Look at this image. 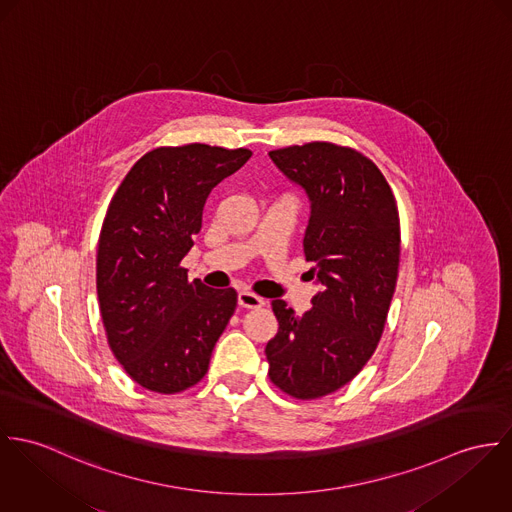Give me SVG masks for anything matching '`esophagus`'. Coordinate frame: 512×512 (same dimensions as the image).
<instances>
[{"instance_id":"34e87169","label":"esophagus","mask_w":512,"mask_h":512,"mask_svg":"<svg viewBox=\"0 0 512 512\" xmlns=\"http://www.w3.org/2000/svg\"><path fill=\"white\" fill-rule=\"evenodd\" d=\"M237 298H239L241 308H261V306H265V300L261 296H257L255 292H249V290H241Z\"/></svg>"}]
</instances>
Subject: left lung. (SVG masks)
Instances as JSON below:
<instances>
[{
	"label": "left lung",
	"instance_id": "8db88e82",
	"mask_svg": "<svg viewBox=\"0 0 512 512\" xmlns=\"http://www.w3.org/2000/svg\"><path fill=\"white\" fill-rule=\"evenodd\" d=\"M269 155L312 202L302 245L310 277L322 283L302 316L273 300L279 334L265 349L269 377L288 397L314 400L347 385L383 336L400 261L397 200L377 165L351 147L312 141Z\"/></svg>",
	"mask_w": 512,
	"mask_h": 512
}]
</instances>
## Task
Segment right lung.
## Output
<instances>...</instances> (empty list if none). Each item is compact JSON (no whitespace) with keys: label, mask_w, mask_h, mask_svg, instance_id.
<instances>
[{"label":"right lung","mask_w":512,"mask_h":512,"mask_svg":"<svg viewBox=\"0 0 512 512\" xmlns=\"http://www.w3.org/2000/svg\"><path fill=\"white\" fill-rule=\"evenodd\" d=\"M249 157L243 147H157L115 190L98 239L96 288L110 349L143 389L176 395L208 373L237 292L188 281L180 263L210 190Z\"/></svg>","instance_id":"add662e5"}]
</instances>
